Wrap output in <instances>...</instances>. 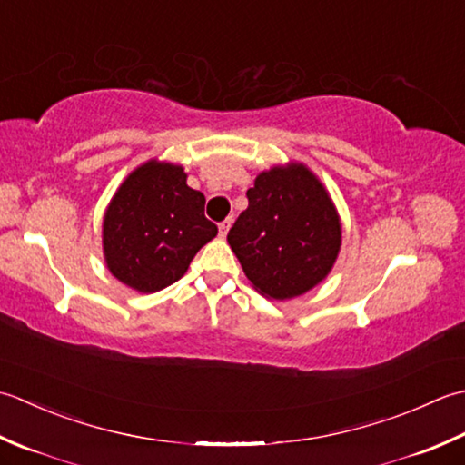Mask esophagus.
I'll return each mask as SVG.
<instances>
[{
  "mask_svg": "<svg viewBox=\"0 0 465 465\" xmlns=\"http://www.w3.org/2000/svg\"><path fill=\"white\" fill-rule=\"evenodd\" d=\"M231 224H232V219H226L224 223H221V224H219V236H221V239H224L226 232H229Z\"/></svg>",
  "mask_w": 465,
  "mask_h": 465,
  "instance_id": "34e87169",
  "label": "esophagus"
}]
</instances>
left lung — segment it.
<instances>
[{
    "mask_svg": "<svg viewBox=\"0 0 465 465\" xmlns=\"http://www.w3.org/2000/svg\"><path fill=\"white\" fill-rule=\"evenodd\" d=\"M226 241L254 291L287 301L323 282L341 251V216L325 184L302 163L262 170L246 191Z\"/></svg>",
    "mask_w": 465,
    "mask_h": 465,
    "instance_id": "left-lung-1",
    "label": "left lung"
}]
</instances>
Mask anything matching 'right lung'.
Here are the masks:
<instances>
[{
  "mask_svg": "<svg viewBox=\"0 0 465 465\" xmlns=\"http://www.w3.org/2000/svg\"><path fill=\"white\" fill-rule=\"evenodd\" d=\"M184 168L150 158L122 180L102 221V251L122 285L156 292L191 267L219 229L204 216V194L186 184Z\"/></svg>",
  "mask_w": 465,
  "mask_h": 465,
  "instance_id": "add662e5",
  "label": "right lung"
}]
</instances>
